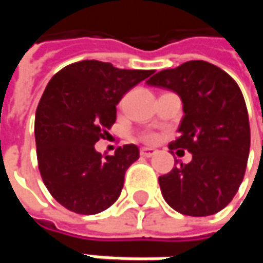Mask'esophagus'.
Segmentation results:
<instances>
[{
	"label": "esophagus",
	"instance_id": "obj_1",
	"mask_svg": "<svg viewBox=\"0 0 263 263\" xmlns=\"http://www.w3.org/2000/svg\"><path fill=\"white\" fill-rule=\"evenodd\" d=\"M155 154H157V151H155V149H151V147H142V149H140V155L143 158L154 157Z\"/></svg>",
	"mask_w": 263,
	"mask_h": 263
}]
</instances>
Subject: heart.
Masks as SVG:
<instances>
[{"label": "heart", "mask_w": 263, "mask_h": 263, "mask_svg": "<svg viewBox=\"0 0 263 263\" xmlns=\"http://www.w3.org/2000/svg\"><path fill=\"white\" fill-rule=\"evenodd\" d=\"M158 135L157 133H154V132H145V133H142L140 135V139L142 140H145L147 143H152V142H155L157 140Z\"/></svg>", "instance_id": "heart-1"}]
</instances>
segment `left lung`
I'll return each instance as SVG.
<instances>
[{
  "label": "left lung",
  "mask_w": 263,
  "mask_h": 263,
  "mask_svg": "<svg viewBox=\"0 0 263 263\" xmlns=\"http://www.w3.org/2000/svg\"><path fill=\"white\" fill-rule=\"evenodd\" d=\"M147 85L180 95L184 117L168 147L171 154H192L189 164L158 178L162 196L183 215L217 214L236 196L248 165L250 126L240 87L224 70L202 60L162 70Z\"/></svg>",
  "instance_id": "1"
}]
</instances>
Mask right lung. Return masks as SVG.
<instances>
[{"label":"right lung","mask_w":263,"mask_h":263,"mask_svg":"<svg viewBox=\"0 0 263 263\" xmlns=\"http://www.w3.org/2000/svg\"><path fill=\"white\" fill-rule=\"evenodd\" d=\"M154 70H126L85 60L60 70L46 85L35 116L37 167L48 192L71 212L93 215L116 202L136 145L101 155L95 143L116 123V105Z\"/></svg>","instance_id":"obj_1"}]
</instances>
